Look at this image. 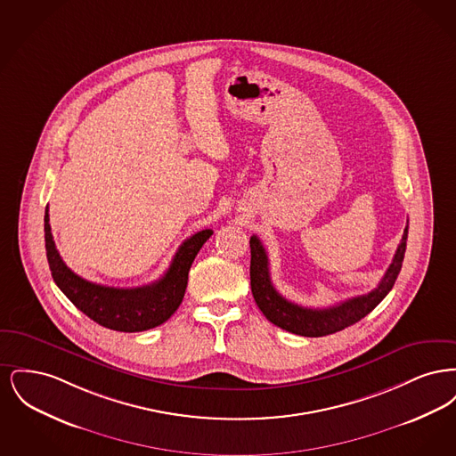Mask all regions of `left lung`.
Listing matches in <instances>:
<instances>
[{"label": "left lung", "instance_id": "left-lung-1", "mask_svg": "<svg viewBox=\"0 0 456 456\" xmlns=\"http://www.w3.org/2000/svg\"><path fill=\"white\" fill-rule=\"evenodd\" d=\"M407 236H409V227H405L393 261L376 289H372L364 296H357L344 303L335 304L323 309H311V307H303L299 304L290 303L277 292V289L273 287L270 279L268 255L260 239L251 236L249 275H251L253 297L258 304L261 313L266 316V320L272 322L273 325L281 326L282 330L301 337L331 335L335 331H340L347 326L361 322L387 297V294L393 289L395 281L402 270V263L407 249Z\"/></svg>", "mask_w": 456, "mask_h": 456}]
</instances>
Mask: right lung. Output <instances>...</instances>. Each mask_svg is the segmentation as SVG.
I'll list each match as a JSON object with an SVG mask.
<instances>
[{"mask_svg":"<svg viewBox=\"0 0 456 456\" xmlns=\"http://www.w3.org/2000/svg\"><path fill=\"white\" fill-rule=\"evenodd\" d=\"M212 234V229H205L186 239L159 281L134 289H118L88 282L73 273L61 260L53 240L47 208L44 216L45 255L56 285L90 320L109 330L126 333L151 330L173 316L184 297L191 263Z\"/></svg>","mask_w":456,"mask_h":456,"instance_id":"add662e5","label":"right lung"}]
</instances>
